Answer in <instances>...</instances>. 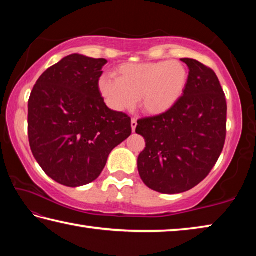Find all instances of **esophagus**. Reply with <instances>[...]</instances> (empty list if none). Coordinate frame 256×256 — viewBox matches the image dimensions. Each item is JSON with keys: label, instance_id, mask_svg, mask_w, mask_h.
Masks as SVG:
<instances>
[{"label": "esophagus", "instance_id": "esophagus-1", "mask_svg": "<svg viewBox=\"0 0 256 256\" xmlns=\"http://www.w3.org/2000/svg\"><path fill=\"white\" fill-rule=\"evenodd\" d=\"M136 125H138L136 120V118H132V120H131V126H132V131H133V132H136Z\"/></svg>", "mask_w": 256, "mask_h": 256}]
</instances>
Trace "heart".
Masks as SVG:
<instances>
[{"instance_id": "1", "label": "heart", "mask_w": 256, "mask_h": 256, "mask_svg": "<svg viewBox=\"0 0 256 256\" xmlns=\"http://www.w3.org/2000/svg\"><path fill=\"white\" fill-rule=\"evenodd\" d=\"M115 80L102 78L99 90L110 108L131 110L140 99L149 115L164 114L183 96L188 71L176 60L125 63L112 72Z\"/></svg>"}]
</instances>
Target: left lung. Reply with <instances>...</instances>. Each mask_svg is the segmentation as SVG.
Here are the masks:
<instances>
[{"label":"left lung","mask_w":256,"mask_h":256,"mask_svg":"<svg viewBox=\"0 0 256 256\" xmlns=\"http://www.w3.org/2000/svg\"><path fill=\"white\" fill-rule=\"evenodd\" d=\"M188 66L183 96L170 110L138 120L144 138L138 170L149 188L164 194L186 192L206 178L226 140L227 102L214 70L196 60Z\"/></svg>","instance_id":"obj_1"}]
</instances>
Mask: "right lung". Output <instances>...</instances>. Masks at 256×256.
<instances>
[{"label":"right lung","instance_id":"obj_1","mask_svg":"<svg viewBox=\"0 0 256 256\" xmlns=\"http://www.w3.org/2000/svg\"><path fill=\"white\" fill-rule=\"evenodd\" d=\"M105 58L68 55L47 68L28 102L30 149L58 183L94 182L112 150L131 136V118L110 110L99 90Z\"/></svg>","mask_w":256,"mask_h":256}]
</instances>
